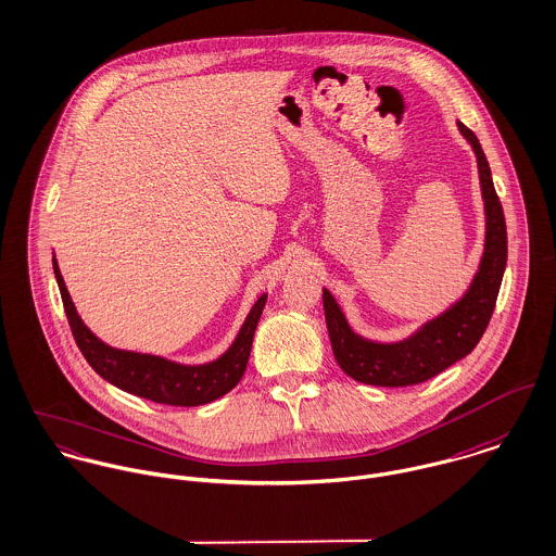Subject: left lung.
<instances>
[{"mask_svg": "<svg viewBox=\"0 0 556 556\" xmlns=\"http://www.w3.org/2000/svg\"><path fill=\"white\" fill-rule=\"evenodd\" d=\"M456 125L478 159L486 216L480 267L467 293L458 302L433 320L425 323L409 338L391 344L374 342L354 333L336 298L323 289V307L331 349L338 365L356 382L374 387H409L425 382L471 353L493 316L507 261L504 207L495 193L491 167L476 134L463 123Z\"/></svg>", "mask_w": 556, "mask_h": 556, "instance_id": "obj_1", "label": "left lung"}]
</instances>
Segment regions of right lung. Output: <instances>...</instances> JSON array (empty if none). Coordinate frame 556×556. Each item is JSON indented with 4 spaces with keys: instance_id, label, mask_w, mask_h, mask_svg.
<instances>
[{
    "instance_id": "add662e5",
    "label": "right lung",
    "mask_w": 556,
    "mask_h": 556,
    "mask_svg": "<svg viewBox=\"0 0 556 556\" xmlns=\"http://www.w3.org/2000/svg\"><path fill=\"white\" fill-rule=\"evenodd\" d=\"M52 269L61 291L67 323L72 327L80 353L85 354L89 365L103 380L118 387L121 391H127L131 395L151 400L156 404L193 407L210 404L227 395L242 380L253 349L254 329L263 314L267 295H261L254 302L253 309L249 312L244 325L240 327V333L236 336L227 353L203 365H182L176 361H167L163 356L118 351L103 344L78 316L74 302L65 289L56 258H52Z\"/></svg>"
}]
</instances>
